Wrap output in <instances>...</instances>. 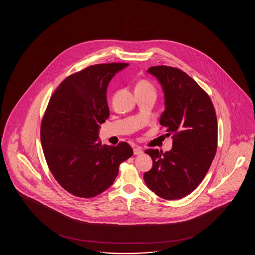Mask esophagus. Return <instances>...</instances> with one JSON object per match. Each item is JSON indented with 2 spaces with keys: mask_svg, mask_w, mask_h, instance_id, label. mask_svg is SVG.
Instances as JSON below:
<instances>
[{
  "mask_svg": "<svg viewBox=\"0 0 255 255\" xmlns=\"http://www.w3.org/2000/svg\"><path fill=\"white\" fill-rule=\"evenodd\" d=\"M133 151L134 155H139V154H141V153H142V149H141V147H138V146L134 147Z\"/></svg>",
  "mask_w": 255,
  "mask_h": 255,
  "instance_id": "esophagus-1",
  "label": "esophagus"
}]
</instances>
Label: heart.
I'll return each instance as SVG.
<instances>
[{
    "mask_svg": "<svg viewBox=\"0 0 255 255\" xmlns=\"http://www.w3.org/2000/svg\"><path fill=\"white\" fill-rule=\"evenodd\" d=\"M135 90H139V91H143V92H149V93L156 94L155 87L152 85L149 81H147V80H140L135 86Z\"/></svg>",
    "mask_w": 255,
    "mask_h": 255,
    "instance_id": "heart-1",
    "label": "heart"
}]
</instances>
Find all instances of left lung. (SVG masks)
<instances>
[{
  "label": "left lung",
  "mask_w": 255,
  "mask_h": 255,
  "mask_svg": "<svg viewBox=\"0 0 255 255\" xmlns=\"http://www.w3.org/2000/svg\"><path fill=\"white\" fill-rule=\"evenodd\" d=\"M148 73L158 78L165 98L159 123L173 138L165 153L147 149L152 169L143 179L150 190L165 200L190 194L206 177L218 142L216 113L209 96L182 70L155 66Z\"/></svg>",
  "instance_id": "left-lung-1"
}]
</instances>
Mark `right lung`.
<instances>
[{"instance_id": "1", "label": "right lung", "mask_w": 255, "mask_h": 255, "mask_svg": "<svg viewBox=\"0 0 255 255\" xmlns=\"http://www.w3.org/2000/svg\"><path fill=\"white\" fill-rule=\"evenodd\" d=\"M127 65L89 66L63 80L49 99L40 128L42 148L52 176L73 196L102 193L115 182L121 163L133 156L124 141H97L99 124L109 118L110 80Z\"/></svg>"}]
</instances>
